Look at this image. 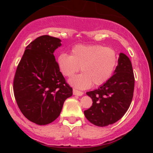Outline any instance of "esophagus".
I'll use <instances>...</instances> for the list:
<instances>
[{
	"instance_id": "1",
	"label": "esophagus",
	"mask_w": 153,
	"mask_h": 153,
	"mask_svg": "<svg viewBox=\"0 0 153 153\" xmlns=\"http://www.w3.org/2000/svg\"><path fill=\"white\" fill-rule=\"evenodd\" d=\"M73 94H74V95H77V96H82V95H83V92H81V91H77V90L73 89Z\"/></svg>"
}]
</instances>
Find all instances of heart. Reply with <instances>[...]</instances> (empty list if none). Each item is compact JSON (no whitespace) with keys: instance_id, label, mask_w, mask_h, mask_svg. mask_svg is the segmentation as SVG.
<instances>
[{"instance_id":"heart-1","label":"heart","mask_w":153,"mask_h":153,"mask_svg":"<svg viewBox=\"0 0 153 153\" xmlns=\"http://www.w3.org/2000/svg\"><path fill=\"white\" fill-rule=\"evenodd\" d=\"M118 62L116 52L102 45H76L71 54L61 53L57 58V65L65 76H72L79 70L83 73L72 76L69 83L78 89L89 88L92 85L106 83L114 73Z\"/></svg>"}]
</instances>
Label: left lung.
Listing matches in <instances>:
<instances>
[{
	"label": "left lung",
	"instance_id": "left-lung-1",
	"mask_svg": "<svg viewBox=\"0 0 153 153\" xmlns=\"http://www.w3.org/2000/svg\"><path fill=\"white\" fill-rule=\"evenodd\" d=\"M134 88V76L129 58L120 53L114 74L95 91L87 92L93 105L84 111L88 120L96 126L114 124L124 116L130 106Z\"/></svg>",
	"mask_w": 153,
	"mask_h": 153
}]
</instances>
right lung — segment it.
Wrapping results in <instances>:
<instances>
[{
    "label": "right lung",
    "instance_id": "right-lung-1",
    "mask_svg": "<svg viewBox=\"0 0 153 153\" xmlns=\"http://www.w3.org/2000/svg\"><path fill=\"white\" fill-rule=\"evenodd\" d=\"M61 40L49 35L27 46L14 79V97L21 111L37 125L49 124L59 116L64 102L72 95L53 55Z\"/></svg>",
    "mask_w": 153,
    "mask_h": 153
}]
</instances>
